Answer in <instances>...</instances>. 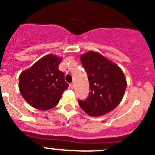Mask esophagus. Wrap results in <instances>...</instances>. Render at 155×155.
Wrapping results in <instances>:
<instances>
[{"mask_svg":"<svg viewBox=\"0 0 155 155\" xmlns=\"http://www.w3.org/2000/svg\"><path fill=\"white\" fill-rule=\"evenodd\" d=\"M70 87H71V89H73V88L75 87V84H74V83H71V84H70Z\"/></svg>","mask_w":155,"mask_h":155,"instance_id":"1","label":"esophagus"}]
</instances>
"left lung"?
I'll use <instances>...</instances> for the list:
<instances>
[{"instance_id": "8db88e82", "label": "left lung", "mask_w": 155, "mask_h": 155, "mask_svg": "<svg viewBox=\"0 0 155 155\" xmlns=\"http://www.w3.org/2000/svg\"><path fill=\"white\" fill-rule=\"evenodd\" d=\"M87 73L90 90L85 100L78 99L82 110L97 117L110 113L121 102L127 82L122 70L98 53L89 51L80 57Z\"/></svg>"}]
</instances>
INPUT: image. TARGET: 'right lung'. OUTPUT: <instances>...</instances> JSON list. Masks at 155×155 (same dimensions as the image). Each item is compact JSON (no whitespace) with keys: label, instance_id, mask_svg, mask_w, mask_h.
<instances>
[{"label":"right lung","instance_id":"1","mask_svg":"<svg viewBox=\"0 0 155 155\" xmlns=\"http://www.w3.org/2000/svg\"><path fill=\"white\" fill-rule=\"evenodd\" d=\"M61 58L49 54L19 75V91L27 103L40 110H48L59 102L68 84L58 69Z\"/></svg>","mask_w":155,"mask_h":155}]
</instances>
